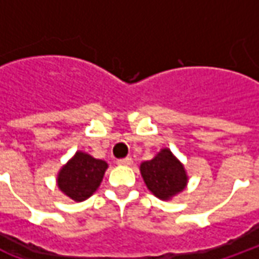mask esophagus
<instances>
[{
  "instance_id": "obj_1",
  "label": "esophagus",
  "mask_w": 259,
  "mask_h": 259,
  "mask_svg": "<svg viewBox=\"0 0 259 259\" xmlns=\"http://www.w3.org/2000/svg\"><path fill=\"white\" fill-rule=\"evenodd\" d=\"M116 163H118V165H120V166H130V165L133 163V159L129 157L122 158V159H118V161H116Z\"/></svg>"
}]
</instances>
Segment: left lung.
I'll use <instances>...</instances> for the list:
<instances>
[{
    "label": "left lung",
    "mask_w": 259,
    "mask_h": 259,
    "mask_svg": "<svg viewBox=\"0 0 259 259\" xmlns=\"http://www.w3.org/2000/svg\"><path fill=\"white\" fill-rule=\"evenodd\" d=\"M140 174L147 189L162 201L172 200L189 183L185 165L169 148H161L152 159L141 162Z\"/></svg>",
    "instance_id": "left-lung-1"
}]
</instances>
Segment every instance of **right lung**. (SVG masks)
Here are the masks:
<instances>
[{"mask_svg": "<svg viewBox=\"0 0 259 259\" xmlns=\"http://www.w3.org/2000/svg\"><path fill=\"white\" fill-rule=\"evenodd\" d=\"M107 169L105 161L79 150L59 169L57 186L68 198L81 202L96 193Z\"/></svg>", "mask_w": 259, "mask_h": 259, "instance_id": "add662e5", "label": "right lung"}]
</instances>
